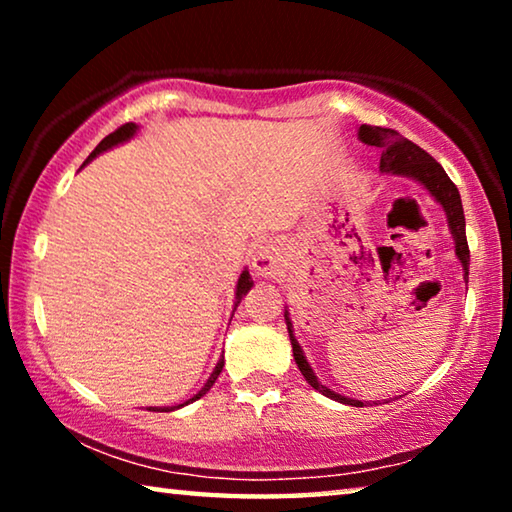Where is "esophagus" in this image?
<instances>
[{
    "mask_svg": "<svg viewBox=\"0 0 512 512\" xmlns=\"http://www.w3.org/2000/svg\"><path fill=\"white\" fill-rule=\"evenodd\" d=\"M277 266H280V255H277V250L273 246H264L257 250L255 255V262H253V268L257 275H273L277 271Z\"/></svg>",
    "mask_w": 512,
    "mask_h": 512,
    "instance_id": "obj_1",
    "label": "esophagus"
}]
</instances>
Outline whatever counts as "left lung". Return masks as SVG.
Wrapping results in <instances>:
<instances>
[{"instance_id": "obj_1", "label": "left lung", "mask_w": 512, "mask_h": 512, "mask_svg": "<svg viewBox=\"0 0 512 512\" xmlns=\"http://www.w3.org/2000/svg\"><path fill=\"white\" fill-rule=\"evenodd\" d=\"M359 140L363 144L377 146V149L381 151V160H379L381 171L393 173V176H406V178L418 180V183L427 187L429 194L436 198L440 205H443V210L447 214L449 232H452V237L456 241V257L461 259L465 277L470 275V248H467V237H465V214H463L461 194H458L456 185L449 180L445 169L440 167V164L433 160L427 151H422L418 144L409 142L406 137L393 131V128L363 124L359 128ZM284 316H287V329L291 336L293 359H296L302 377L307 379V384L314 386L318 393H323L325 397H329V400H336V402L350 404V406H363V402L350 400V397H343L339 393H334L332 388L320 384L314 375V370H311V366L305 359V352H302L300 343L296 341V336H293L289 311Z\"/></svg>"}]
</instances>
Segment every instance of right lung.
<instances>
[{
	"mask_svg": "<svg viewBox=\"0 0 512 512\" xmlns=\"http://www.w3.org/2000/svg\"><path fill=\"white\" fill-rule=\"evenodd\" d=\"M135 131H137V126L133 124V121H128V124H124V126H119L115 133H110L108 137H103V140L99 142V146L97 149H94L90 155H88V160L85 162H90L92 158H97L99 153H103V151H108V149H112V146H117V144H121V142H126V140H131V137L135 135ZM250 287H253V280H250V273L248 271H244L239 275V282H237V293H235V307L239 305L241 302V298L246 296V293L250 291ZM221 370H223V359L216 363V368H214V372L210 375V379H207V384L201 388V391H198L192 400L189 402H196V400H201V397L210 391V388L214 386V381H216V377L221 375ZM189 402H185V404H189ZM185 404H178V406H173V409H180V406H185ZM173 409H169V406H164V409H155V411H173ZM151 411V409H149Z\"/></svg>",
	"mask_w": 512,
	"mask_h": 512,
	"instance_id": "obj_1",
	"label": "right lung"
}]
</instances>
